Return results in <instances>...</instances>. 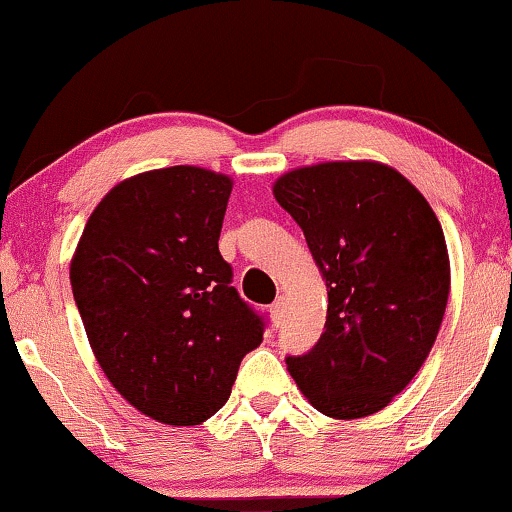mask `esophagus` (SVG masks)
I'll list each match as a JSON object with an SVG mask.
<instances>
[{"label": "esophagus", "mask_w": 512, "mask_h": 512, "mask_svg": "<svg viewBox=\"0 0 512 512\" xmlns=\"http://www.w3.org/2000/svg\"><path fill=\"white\" fill-rule=\"evenodd\" d=\"M283 307H286V302H283V297H276L274 300V304H271V316H274V321L276 323H281V319H283Z\"/></svg>", "instance_id": "obj_1"}]
</instances>
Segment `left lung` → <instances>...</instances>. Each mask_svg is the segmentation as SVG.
Masks as SVG:
<instances>
[{
  "mask_svg": "<svg viewBox=\"0 0 512 512\" xmlns=\"http://www.w3.org/2000/svg\"><path fill=\"white\" fill-rule=\"evenodd\" d=\"M328 286L316 345L286 357L314 409L364 418L385 409L428 359L449 300V255L416 186L380 163H321L274 184Z\"/></svg>",
  "mask_w": 512,
  "mask_h": 512,
  "instance_id": "1",
  "label": "left lung"
}]
</instances>
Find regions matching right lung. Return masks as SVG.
I'll return each mask as SVG.
<instances>
[{"label":"right lung","mask_w":512,"mask_h":512,"mask_svg":"<svg viewBox=\"0 0 512 512\" xmlns=\"http://www.w3.org/2000/svg\"><path fill=\"white\" fill-rule=\"evenodd\" d=\"M229 196L231 179L200 167L137 174L96 205L70 264L96 361L158 423L215 416L267 328L219 255Z\"/></svg>","instance_id":"add662e5"}]
</instances>
